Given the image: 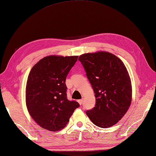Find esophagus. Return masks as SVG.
I'll use <instances>...</instances> for the list:
<instances>
[{
    "label": "esophagus",
    "instance_id": "34e87169",
    "mask_svg": "<svg viewBox=\"0 0 156 156\" xmlns=\"http://www.w3.org/2000/svg\"><path fill=\"white\" fill-rule=\"evenodd\" d=\"M78 103L80 104V105H82V103H83V100L82 99H81V100H78Z\"/></svg>",
    "mask_w": 156,
    "mask_h": 156
}]
</instances>
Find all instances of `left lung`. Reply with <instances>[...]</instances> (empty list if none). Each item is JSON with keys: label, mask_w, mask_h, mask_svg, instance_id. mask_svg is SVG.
Listing matches in <instances>:
<instances>
[{"label": "left lung", "mask_w": 156, "mask_h": 156, "mask_svg": "<svg viewBox=\"0 0 156 156\" xmlns=\"http://www.w3.org/2000/svg\"><path fill=\"white\" fill-rule=\"evenodd\" d=\"M94 92L96 104L86 111L94 124L107 128L117 124L128 110L132 88L127 68L114 54L105 51L79 56Z\"/></svg>", "instance_id": "8db88e82"}]
</instances>
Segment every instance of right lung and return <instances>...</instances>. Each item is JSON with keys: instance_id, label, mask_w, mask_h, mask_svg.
<instances>
[{"instance_id": "obj_1", "label": "right lung", "mask_w": 156, "mask_h": 156, "mask_svg": "<svg viewBox=\"0 0 156 156\" xmlns=\"http://www.w3.org/2000/svg\"><path fill=\"white\" fill-rule=\"evenodd\" d=\"M78 56L51 55L39 60L28 74L26 104L32 119L52 132L64 128L80 106L67 99L66 78Z\"/></svg>"}]
</instances>
